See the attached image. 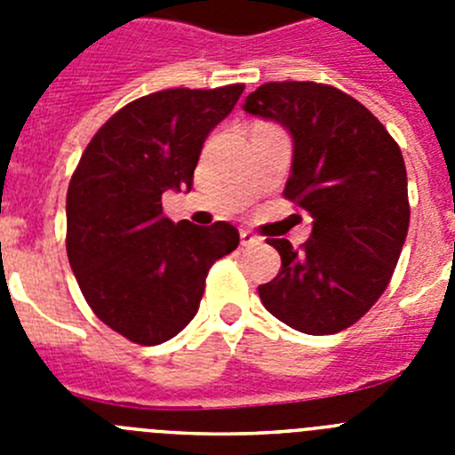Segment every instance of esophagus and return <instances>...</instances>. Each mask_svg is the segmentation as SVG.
Here are the masks:
<instances>
[{"label": "esophagus", "instance_id": "34e87169", "mask_svg": "<svg viewBox=\"0 0 455 455\" xmlns=\"http://www.w3.org/2000/svg\"><path fill=\"white\" fill-rule=\"evenodd\" d=\"M241 246H257V243H259V236L257 235H252L251 230H241Z\"/></svg>", "mask_w": 455, "mask_h": 455}]
</instances>
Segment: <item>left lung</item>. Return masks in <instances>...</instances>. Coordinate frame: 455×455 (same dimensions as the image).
Returning <instances> with one entry per match:
<instances>
[{
	"instance_id": "1",
	"label": "left lung",
	"mask_w": 455,
	"mask_h": 455,
	"mask_svg": "<svg viewBox=\"0 0 455 455\" xmlns=\"http://www.w3.org/2000/svg\"><path fill=\"white\" fill-rule=\"evenodd\" d=\"M243 108L291 132V175L283 196L315 219L299 248L268 239L283 267L257 287L259 299L293 331H347L383 296L408 235L399 143L364 104L328 84H262Z\"/></svg>"
}]
</instances>
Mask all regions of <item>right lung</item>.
I'll list each match as a JSON object with an SVG mask.
<instances>
[{
	"mask_svg": "<svg viewBox=\"0 0 455 455\" xmlns=\"http://www.w3.org/2000/svg\"><path fill=\"white\" fill-rule=\"evenodd\" d=\"M243 84L168 88L124 104L92 136L66 198L68 259L88 307L140 347L178 335L198 312L209 268L239 246L235 225L164 216L168 188H191L204 139Z\"/></svg>",
	"mask_w": 455,
	"mask_h": 455,
	"instance_id": "right-lung-1",
	"label": "right lung"
}]
</instances>
